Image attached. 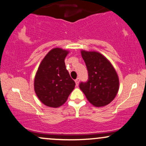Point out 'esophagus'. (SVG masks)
<instances>
[{"mask_svg":"<svg viewBox=\"0 0 146 146\" xmlns=\"http://www.w3.org/2000/svg\"><path fill=\"white\" fill-rule=\"evenodd\" d=\"M75 84H76V86H78L79 85V82H80V78H77L76 80H75Z\"/></svg>","mask_w":146,"mask_h":146,"instance_id":"obj_1","label":"esophagus"}]
</instances>
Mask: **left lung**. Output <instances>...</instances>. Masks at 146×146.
<instances>
[{
  "label": "left lung",
  "instance_id": "obj_1",
  "mask_svg": "<svg viewBox=\"0 0 146 146\" xmlns=\"http://www.w3.org/2000/svg\"><path fill=\"white\" fill-rule=\"evenodd\" d=\"M88 71V81L81 83L80 88L94 107H104L115 99L119 90L116 71L103 54L95 51L81 50Z\"/></svg>",
  "mask_w": 146,
  "mask_h": 146
}]
</instances>
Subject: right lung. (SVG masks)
Listing matches in <instances>:
<instances>
[{
	"label": "right lung",
	"mask_w": 146,
	"mask_h": 146,
	"mask_svg": "<svg viewBox=\"0 0 146 146\" xmlns=\"http://www.w3.org/2000/svg\"><path fill=\"white\" fill-rule=\"evenodd\" d=\"M68 51L56 47L42 60L34 80V89L45 105L56 108L62 106L75 88V83L66 68L64 59Z\"/></svg>",
	"instance_id": "1"
}]
</instances>
